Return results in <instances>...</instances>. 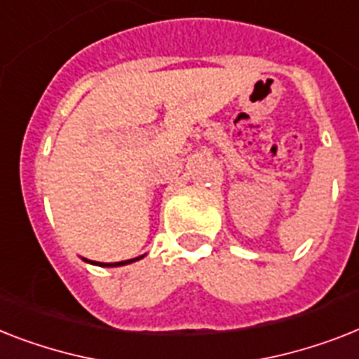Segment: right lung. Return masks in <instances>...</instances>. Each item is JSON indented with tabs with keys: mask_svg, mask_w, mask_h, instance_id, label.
<instances>
[{
	"mask_svg": "<svg viewBox=\"0 0 359 359\" xmlns=\"http://www.w3.org/2000/svg\"><path fill=\"white\" fill-rule=\"evenodd\" d=\"M140 258H144V256H138V258H133V260L116 262V264H103V262H92V260H86V258H83V260L88 262V264H92V265H99V267H118V265H127V264H133V262H138Z\"/></svg>",
	"mask_w": 359,
	"mask_h": 359,
	"instance_id": "obj_1",
	"label": "right lung"
}]
</instances>
